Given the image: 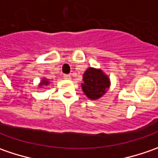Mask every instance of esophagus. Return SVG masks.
<instances>
[{
	"label": "esophagus",
	"mask_w": 158,
	"mask_h": 158,
	"mask_svg": "<svg viewBox=\"0 0 158 158\" xmlns=\"http://www.w3.org/2000/svg\"><path fill=\"white\" fill-rule=\"evenodd\" d=\"M64 78L67 80H69V79H71V76L70 75H64Z\"/></svg>",
	"instance_id": "obj_1"
}]
</instances>
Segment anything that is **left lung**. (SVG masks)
Listing matches in <instances>:
<instances>
[{
  "label": "left lung",
  "instance_id": "1",
  "mask_svg": "<svg viewBox=\"0 0 158 158\" xmlns=\"http://www.w3.org/2000/svg\"><path fill=\"white\" fill-rule=\"evenodd\" d=\"M82 91L91 100L100 98L110 87V79L101 69L89 68L82 76Z\"/></svg>",
  "mask_w": 158,
  "mask_h": 158
}]
</instances>
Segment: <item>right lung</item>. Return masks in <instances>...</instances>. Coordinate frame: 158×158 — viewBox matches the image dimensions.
I'll return each mask as SVG.
<instances>
[{"label":"right lung","mask_w":158,"mask_h":158,"mask_svg":"<svg viewBox=\"0 0 158 158\" xmlns=\"http://www.w3.org/2000/svg\"><path fill=\"white\" fill-rule=\"evenodd\" d=\"M49 84V81H48V79H46V78H43L42 79V81L40 82V86H43V85H48Z\"/></svg>","instance_id":"add662e5"}]
</instances>
